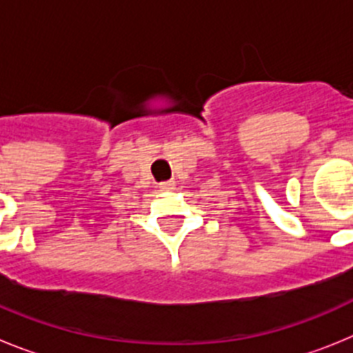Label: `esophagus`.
<instances>
[{
    "label": "esophagus",
    "mask_w": 353,
    "mask_h": 353,
    "mask_svg": "<svg viewBox=\"0 0 353 353\" xmlns=\"http://www.w3.org/2000/svg\"><path fill=\"white\" fill-rule=\"evenodd\" d=\"M159 189L161 191H171V189H174V182H161L159 183Z\"/></svg>",
    "instance_id": "esophagus-1"
}]
</instances>
